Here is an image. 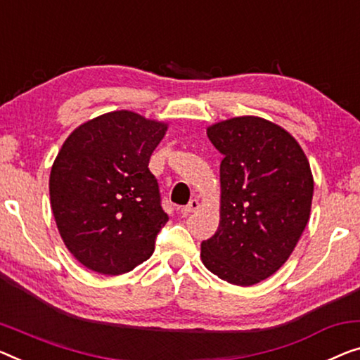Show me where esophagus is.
Wrapping results in <instances>:
<instances>
[{
	"label": "esophagus",
	"instance_id": "1",
	"mask_svg": "<svg viewBox=\"0 0 360 360\" xmlns=\"http://www.w3.org/2000/svg\"><path fill=\"white\" fill-rule=\"evenodd\" d=\"M198 207H200V203H198L197 198H192V200L187 203V205H184V207L181 208V212H182V214H189L192 212H195Z\"/></svg>",
	"mask_w": 360,
	"mask_h": 360
}]
</instances>
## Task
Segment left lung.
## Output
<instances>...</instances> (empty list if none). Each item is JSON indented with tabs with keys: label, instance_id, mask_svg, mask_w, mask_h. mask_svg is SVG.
<instances>
[{
	"label": "left lung",
	"instance_id": "left-lung-1",
	"mask_svg": "<svg viewBox=\"0 0 360 360\" xmlns=\"http://www.w3.org/2000/svg\"><path fill=\"white\" fill-rule=\"evenodd\" d=\"M223 155L219 226L202 243V262L221 280L252 286L296 248L314 195L310 165L291 134L255 116L207 129Z\"/></svg>",
	"mask_w": 360,
	"mask_h": 360
}]
</instances>
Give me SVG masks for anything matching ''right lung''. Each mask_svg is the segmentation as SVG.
<instances>
[{
  "instance_id": "right-lung-1",
  "label": "right lung",
  "mask_w": 360,
  "mask_h": 360,
  "mask_svg": "<svg viewBox=\"0 0 360 360\" xmlns=\"http://www.w3.org/2000/svg\"><path fill=\"white\" fill-rule=\"evenodd\" d=\"M166 124L112 111L79 126L53 163L50 200L69 252L101 275L146 262L168 221L148 162Z\"/></svg>"
}]
</instances>
